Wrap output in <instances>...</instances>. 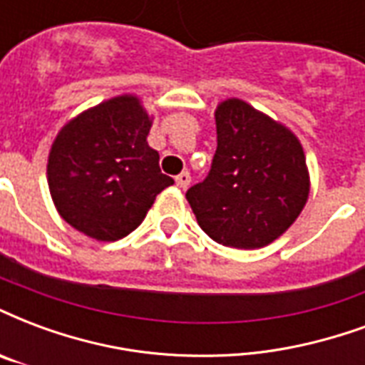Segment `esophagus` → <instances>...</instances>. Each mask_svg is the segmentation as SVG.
Listing matches in <instances>:
<instances>
[{"label": "esophagus", "instance_id": "34e87169", "mask_svg": "<svg viewBox=\"0 0 365 365\" xmlns=\"http://www.w3.org/2000/svg\"><path fill=\"white\" fill-rule=\"evenodd\" d=\"M175 183H178V187H183V190H185V187L191 183L190 172H182L180 175H175Z\"/></svg>", "mask_w": 365, "mask_h": 365}]
</instances>
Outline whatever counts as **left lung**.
Instances as JSON below:
<instances>
[{
  "label": "left lung",
  "instance_id": "left-lung-1",
  "mask_svg": "<svg viewBox=\"0 0 365 365\" xmlns=\"http://www.w3.org/2000/svg\"><path fill=\"white\" fill-rule=\"evenodd\" d=\"M217 153L209 178L185 197L199 226L237 250L272 244L309 197L304 147L292 129L247 104L226 98L215 110Z\"/></svg>",
  "mask_w": 365,
  "mask_h": 365
}]
</instances>
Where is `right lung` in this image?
<instances>
[{
    "instance_id": "1",
    "label": "right lung",
    "mask_w": 365,
    "mask_h": 365,
    "mask_svg": "<svg viewBox=\"0 0 365 365\" xmlns=\"http://www.w3.org/2000/svg\"><path fill=\"white\" fill-rule=\"evenodd\" d=\"M153 120L137 94H118L59 129L46 178L56 210L75 230L98 242L121 240L174 183L147 141Z\"/></svg>"
}]
</instances>
